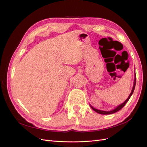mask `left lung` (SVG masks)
<instances>
[{"mask_svg": "<svg viewBox=\"0 0 147 147\" xmlns=\"http://www.w3.org/2000/svg\"><path fill=\"white\" fill-rule=\"evenodd\" d=\"M136 72H135V76H134V84H133V87H132V91H131V93H130L129 96H128V97L127 98V99H126L125 101H124V102H123V103H122L121 104L119 105L118 106H117V107L116 108L114 109H113L112 110H110V111H104V110H99V109H95V108L93 107H92V105H90L91 109H92L93 110H94L96 112L98 113H99V114H102V115H109V114H112V113H115V112H118V111H119V110H121V109L123 107L126 105V104L127 103V101L129 100V99H130V97H131L132 94H133V92H134V91L135 86H136Z\"/></svg>", "mask_w": 147, "mask_h": 147, "instance_id": "1", "label": "left lung"}]
</instances>
